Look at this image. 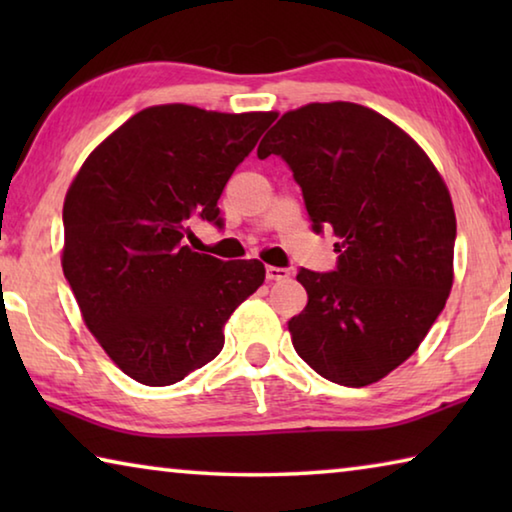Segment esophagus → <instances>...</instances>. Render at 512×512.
I'll return each mask as SVG.
<instances>
[{
  "label": "esophagus",
  "mask_w": 512,
  "mask_h": 512,
  "mask_svg": "<svg viewBox=\"0 0 512 512\" xmlns=\"http://www.w3.org/2000/svg\"><path fill=\"white\" fill-rule=\"evenodd\" d=\"M289 275H291L289 268H282V266H266V280H271V282L287 280Z\"/></svg>",
  "instance_id": "34e87169"
}]
</instances>
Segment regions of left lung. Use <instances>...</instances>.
I'll use <instances>...</instances> for the list:
<instances>
[{"instance_id": "8db88e82", "label": "left lung", "mask_w": 512, "mask_h": 512, "mask_svg": "<svg viewBox=\"0 0 512 512\" xmlns=\"http://www.w3.org/2000/svg\"><path fill=\"white\" fill-rule=\"evenodd\" d=\"M302 189L311 230H332L336 268H300L309 302L293 348L320 377L361 388L418 350L452 291L456 216L418 144L348 101L291 110L259 142Z\"/></svg>"}]
</instances>
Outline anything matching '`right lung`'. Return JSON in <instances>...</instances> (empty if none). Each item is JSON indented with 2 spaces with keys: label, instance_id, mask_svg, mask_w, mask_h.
I'll return each instance as SVG.
<instances>
[{
  "label": "right lung",
  "instance_id": "add662e5",
  "mask_svg": "<svg viewBox=\"0 0 512 512\" xmlns=\"http://www.w3.org/2000/svg\"><path fill=\"white\" fill-rule=\"evenodd\" d=\"M275 112L153 106L119 126L65 196L63 273L85 325L128 377L169 386L223 348V325L264 282L257 259L185 246L194 219L221 225L223 187Z\"/></svg>",
  "mask_w": 512,
  "mask_h": 512
}]
</instances>
